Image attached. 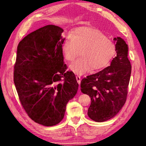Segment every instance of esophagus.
<instances>
[{
	"label": "esophagus",
	"mask_w": 146,
	"mask_h": 146,
	"mask_svg": "<svg viewBox=\"0 0 146 146\" xmlns=\"http://www.w3.org/2000/svg\"><path fill=\"white\" fill-rule=\"evenodd\" d=\"M76 79L77 80V82L78 83V84H80V82H81V78L80 76H76Z\"/></svg>",
	"instance_id": "obj_1"
}]
</instances>
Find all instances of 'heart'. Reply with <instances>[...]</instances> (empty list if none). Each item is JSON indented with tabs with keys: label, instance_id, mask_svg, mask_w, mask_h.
<instances>
[{
	"label": "heart",
	"instance_id": "1",
	"mask_svg": "<svg viewBox=\"0 0 146 146\" xmlns=\"http://www.w3.org/2000/svg\"><path fill=\"white\" fill-rule=\"evenodd\" d=\"M64 57L73 62L80 51V58L70 66L74 73L82 75L106 67L116 53V47L102 31L97 29L80 28L69 35L62 46Z\"/></svg>",
	"mask_w": 146,
	"mask_h": 146
}]
</instances>
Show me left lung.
<instances>
[{"label": "left lung", "instance_id": "obj_1", "mask_svg": "<svg viewBox=\"0 0 146 146\" xmlns=\"http://www.w3.org/2000/svg\"><path fill=\"white\" fill-rule=\"evenodd\" d=\"M115 56L110 66L83 78L81 91L91 97L88 115L98 122L114 117L126 101L131 66L127 58L128 46L121 37L114 38Z\"/></svg>", "mask_w": 146, "mask_h": 146}]
</instances>
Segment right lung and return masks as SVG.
<instances>
[{"label": "right lung", "mask_w": 146, "mask_h": 146, "mask_svg": "<svg viewBox=\"0 0 146 146\" xmlns=\"http://www.w3.org/2000/svg\"><path fill=\"white\" fill-rule=\"evenodd\" d=\"M63 31L47 25L28 35L17 47L13 77L20 101L29 117L44 126L63 119L78 88L75 74L66 71L64 62Z\"/></svg>", "instance_id": "right-lung-1"}]
</instances>
